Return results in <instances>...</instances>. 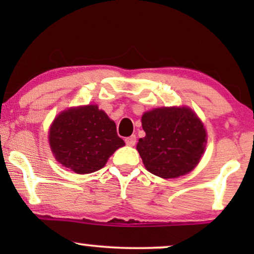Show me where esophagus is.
I'll return each mask as SVG.
<instances>
[{"instance_id": "1", "label": "esophagus", "mask_w": 254, "mask_h": 254, "mask_svg": "<svg viewBox=\"0 0 254 254\" xmlns=\"http://www.w3.org/2000/svg\"><path fill=\"white\" fill-rule=\"evenodd\" d=\"M125 142H126V144L129 145V147H133V145L136 143V136H135V135H130V136L125 138Z\"/></svg>"}]
</instances>
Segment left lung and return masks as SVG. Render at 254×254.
I'll use <instances>...</instances> for the list:
<instances>
[{"instance_id": "obj_1", "label": "left lung", "mask_w": 254, "mask_h": 254, "mask_svg": "<svg viewBox=\"0 0 254 254\" xmlns=\"http://www.w3.org/2000/svg\"><path fill=\"white\" fill-rule=\"evenodd\" d=\"M145 136L136 149L149 172L170 179L195 168L206 147V130L196 114L187 107H162L144 113Z\"/></svg>"}]
</instances>
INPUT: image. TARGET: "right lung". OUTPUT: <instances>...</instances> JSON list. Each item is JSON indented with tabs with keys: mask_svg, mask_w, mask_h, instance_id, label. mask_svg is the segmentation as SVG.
Segmentation results:
<instances>
[{
	"mask_svg": "<svg viewBox=\"0 0 254 254\" xmlns=\"http://www.w3.org/2000/svg\"><path fill=\"white\" fill-rule=\"evenodd\" d=\"M50 144L59 163L78 175L98 171L125 142L114 121L96 105L59 114L50 129Z\"/></svg>",
	"mask_w": 254,
	"mask_h": 254,
	"instance_id": "add662e5",
	"label": "right lung"
}]
</instances>
